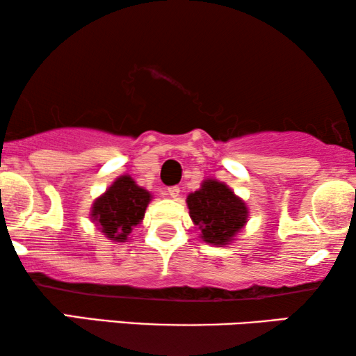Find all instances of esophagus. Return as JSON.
Returning a JSON list of instances; mask_svg holds the SVG:
<instances>
[{"instance_id":"34e87169","label":"esophagus","mask_w":356,"mask_h":356,"mask_svg":"<svg viewBox=\"0 0 356 356\" xmlns=\"http://www.w3.org/2000/svg\"><path fill=\"white\" fill-rule=\"evenodd\" d=\"M167 193H168V196H170V197L177 199V197L179 196V188H178V186H170Z\"/></svg>"}]
</instances>
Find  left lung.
<instances>
[{
	"label": "left lung",
	"instance_id": "obj_1",
	"mask_svg": "<svg viewBox=\"0 0 356 356\" xmlns=\"http://www.w3.org/2000/svg\"><path fill=\"white\" fill-rule=\"evenodd\" d=\"M186 202L201 238L211 245H228L248 220L245 202L216 179H206L199 191L189 194Z\"/></svg>",
	"mask_w": 356,
	"mask_h": 356
}]
</instances>
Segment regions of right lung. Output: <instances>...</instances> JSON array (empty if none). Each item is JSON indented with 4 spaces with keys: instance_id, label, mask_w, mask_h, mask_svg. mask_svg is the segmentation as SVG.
Returning a JSON list of instances; mask_svg holds the SVG:
<instances>
[{
    "instance_id": "add662e5",
    "label": "right lung",
    "mask_w": 356,
    "mask_h": 356,
    "mask_svg": "<svg viewBox=\"0 0 356 356\" xmlns=\"http://www.w3.org/2000/svg\"><path fill=\"white\" fill-rule=\"evenodd\" d=\"M150 194L139 188L133 178L124 175L106 189L92 207V220L102 228L106 238L124 241L134 227L144 218Z\"/></svg>"
}]
</instances>
